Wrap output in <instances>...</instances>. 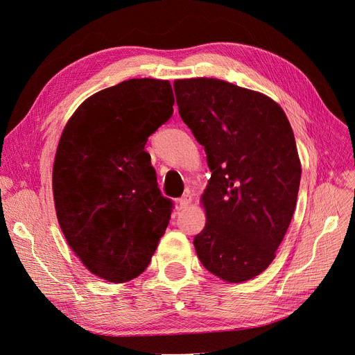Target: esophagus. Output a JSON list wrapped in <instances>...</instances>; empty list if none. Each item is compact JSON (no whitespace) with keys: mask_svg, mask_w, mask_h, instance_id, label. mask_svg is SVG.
Returning <instances> with one entry per match:
<instances>
[{"mask_svg":"<svg viewBox=\"0 0 355 355\" xmlns=\"http://www.w3.org/2000/svg\"><path fill=\"white\" fill-rule=\"evenodd\" d=\"M191 202H192V197H191L189 194H185L184 197L179 198V201H178V204H179V210H184V209H187L188 206H191Z\"/></svg>","mask_w":355,"mask_h":355,"instance_id":"obj_1","label":"esophagus"}]
</instances>
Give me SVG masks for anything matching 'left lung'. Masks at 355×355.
I'll list each match as a JSON object with an SVG mask.
<instances>
[{
    "label": "left lung",
    "mask_w": 355,
    "mask_h": 355,
    "mask_svg": "<svg viewBox=\"0 0 355 355\" xmlns=\"http://www.w3.org/2000/svg\"><path fill=\"white\" fill-rule=\"evenodd\" d=\"M179 114L211 171L201 196L206 227L194 245L204 268L243 283L275 257L296 207L300 159L282 106L218 78L173 83Z\"/></svg>",
    "instance_id": "8db88e82"
}]
</instances>
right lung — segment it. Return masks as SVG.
Listing matches in <instances>:
<instances>
[{
    "mask_svg": "<svg viewBox=\"0 0 355 355\" xmlns=\"http://www.w3.org/2000/svg\"><path fill=\"white\" fill-rule=\"evenodd\" d=\"M170 81L132 78L85 99L53 164L60 230L87 270L110 283L141 275L170 220L145 144L173 114Z\"/></svg>",
    "mask_w": 355,
    "mask_h": 355,
    "instance_id": "add662e5",
    "label": "right lung"
}]
</instances>
